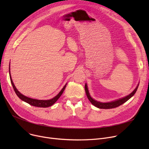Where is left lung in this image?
Here are the masks:
<instances>
[{
  "instance_id": "8db88e82",
  "label": "left lung",
  "mask_w": 149,
  "mask_h": 149,
  "mask_svg": "<svg viewBox=\"0 0 149 149\" xmlns=\"http://www.w3.org/2000/svg\"><path fill=\"white\" fill-rule=\"evenodd\" d=\"M138 86H139V84H138V86H136V88L135 89V90L133 91L131 93H130L129 95H128L127 96L123 97L122 98H120L118 100H116L113 101H111V102H108V103H101V102H100V101H97L95 100H93L91 97V95L89 94V92L88 88V86H87L86 83L85 84L84 89H85V92H86V93L88 98L89 99V100L91 101V103L93 106H95V107H97L98 108H100V109H112V108L117 107L120 106V105L123 104V103H126L127 100H129L134 95L135 92L137 91Z\"/></svg>"
}]
</instances>
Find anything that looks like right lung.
Wrapping results in <instances>:
<instances>
[{"label": "right lung", "instance_id": "1", "mask_svg": "<svg viewBox=\"0 0 149 149\" xmlns=\"http://www.w3.org/2000/svg\"><path fill=\"white\" fill-rule=\"evenodd\" d=\"M10 80H11V83L12 86L13 87V89H14L15 93H16V95L18 96V97L20 99H21L22 101H25V102L29 104L30 105H32V106H36V107H49V106H51L52 105H53L57 101V100L60 97L63 92V91L66 86V84H66L65 86L63 88V89L61 90V91L58 93V94L55 97H54L53 98L48 100H36V99H33V98L27 97L25 95H23V94H22L20 92H19V91H18V90L16 89V88H15V86L13 83V81L12 80L11 74H10Z\"/></svg>", "mask_w": 149, "mask_h": 149}]
</instances>
